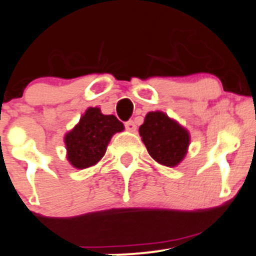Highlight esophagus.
<instances>
[{
	"mask_svg": "<svg viewBox=\"0 0 256 256\" xmlns=\"http://www.w3.org/2000/svg\"><path fill=\"white\" fill-rule=\"evenodd\" d=\"M126 129H127V130H129V132H136V123L133 122V120H128V122H126Z\"/></svg>",
	"mask_w": 256,
	"mask_h": 256,
	"instance_id": "1",
	"label": "esophagus"
}]
</instances>
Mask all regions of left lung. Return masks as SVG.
I'll return each instance as SVG.
<instances>
[{"label":"left lung","mask_w":256,"mask_h":256,"mask_svg":"<svg viewBox=\"0 0 256 256\" xmlns=\"http://www.w3.org/2000/svg\"><path fill=\"white\" fill-rule=\"evenodd\" d=\"M139 134L152 158L166 166H176L186 154L189 133L162 112H149Z\"/></svg>","instance_id":"obj_1"}]
</instances>
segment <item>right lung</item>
<instances>
[{
	"instance_id": "right-lung-1",
	"label": "right lung",
	"mask_w": 256,
	"mask_h": 256,
	"mask_svg": "<svg viewBox=\"0 0 256 256\" xmlns=\"http://www.w3.org/2000/svg\"><path fill=\"white\" fill-rule=\"evenodd\" d=\"M123 129L117 117L102 114L100 108H88L80 123L64 136L68 160L78 169L94 166L104 156L113 134Z\"/></svg>"
}]
</instances>
